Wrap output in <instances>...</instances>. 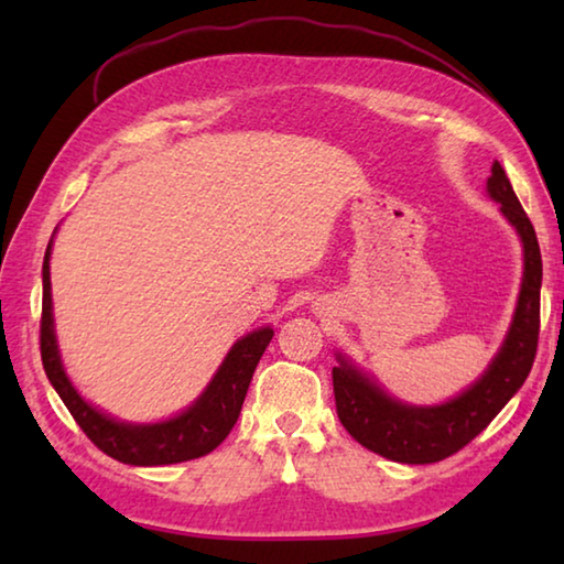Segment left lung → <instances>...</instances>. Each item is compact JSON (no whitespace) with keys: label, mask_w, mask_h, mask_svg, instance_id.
<instances>
[{"label":"left lung","mask_w":564,"mask_h":564,"mask_svg":"<svg viewBox=\"0 0 564 564\" xmlns=\"http://www.w3.org/2000/svg\"><path fill=\"white\" fill-rule=\"evenodd\" d=\"M488 191L495 202L502 204V214L508 216V221L518 228L522 238L524 279L508 338H505L492 366L485 370V376L451 403L413 408L386 395L340 356V366L333 368V395H336V413L343 427L362 447L388 457V460L425 465L445 460V457L463 451L518 393L524 378L530 376L534 356H538L542 285L538 236H534L530 218L498 161L492 164Z\"/></svg>","instance_id":"left-lung-1"}]
</instances>
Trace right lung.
<instances>
[{"label":"right lung","instance_id":"1","mask_svg":"<svg viewBox=\"0 0 564 564\" xmlns=\"http://www.w3.org/2000/svg\"><path fill=\"white\" fill-rule=\"evenodd\" d=\"M50 253L52 241L46 246L44 265H42V321H40V350L46 378L54 386L56 393L69 408L76 425L87 433L89 441L101 453L127 465H171L204 457L226 441V435L234 431L238 415H241L243 398L251 386L253 370L259 366L263 350L269 348L273 338L271 328H261L248 333L228 352L224 366L218 368L212 386L206 393L191 405L186 413L174 420L156 425H127L117 423L109 415L94 410L87 400L76 393L74 386L66 378L59 350L54 340L52 323V283H50Z\"/></svg>","mask_w":564,"mask_h":564}]
</instances>
